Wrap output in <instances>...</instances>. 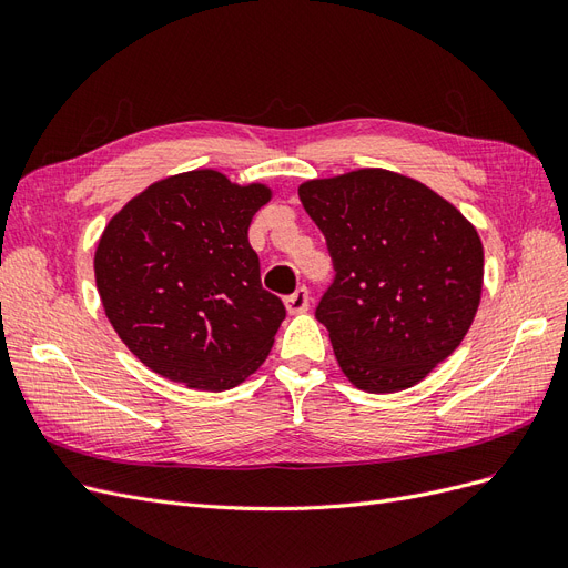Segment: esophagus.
<instances>
[{
	"instance_id": "34e87169",
	"label": "esophagus",
	"mask_w": 568,
	"mask_h": 568,
	"mask_svg": "<svg viewBox=\"0 0 568 568\" xmlns=\"http://www.w3.org/2000/svg\"><path fill=\"white\" fill-rule=\"evenodd\" d=\"M284 303H286L288 313H303V311H307V305H311V291H307L305 286H298L294 294L284 298Z\"/></svg>"
}]
</instances>
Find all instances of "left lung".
Masks as SVG:
<instances>
[{"label": "left lung", "instance_id": "8db88e82", "mask_svg": "<svg viewBox=\"0 0 568 568\" xmlns=\"http://www.w3.org/2000/svg\"><path fill=\"white\" fill-rule=\"evenodd\" d=\"M298 196L334 263L315 317L343 374L367 393L419 384L478 311V232L426 184L379 168L311 180Z\"/></svg>", "mask_w": 568, "mask_h": 568}]
</instances>
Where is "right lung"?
<instances>
[{
	"label": "right lung",
	"instance_id": "right-lung-1",
	"mask_svg": "<svg viewBox=\"0 0 568 568\" xmlns=\"http://www.w3.org/2000/svg\"><path fill=\"white\" fill-rule=\"evenodd\" d=\"M270 196L265 184L192 170L153 182L111 217L94 253L97 288L149 369L227 390L265 363L286 307L261 284L248 227Z\"/></svg>",
	"mask_w": 568,
	"mask_h": 568
}]
</instances>
